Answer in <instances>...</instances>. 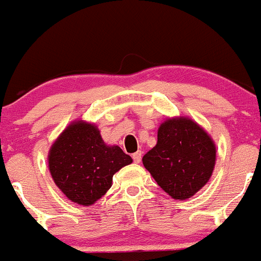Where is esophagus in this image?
<instances>
[{
  "mask_svg": "<svg viewBox=\"0 0 261 261\" xmlns=\"http://www.w3.org/2000/svg\"><path fill=\"white\" fill-rule=\"evenodd\" d=\"M132 158H133L134 163H139V162H141V160H142V152H141V150H138V152L133 153V154H132Z\"/></svg>",
  "mask_w": 261,
  "mask_h": 261,
  "instance_id": "obj_1",
  "label": "esophagus"
}]
</instances>
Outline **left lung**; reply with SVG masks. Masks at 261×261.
Listing matches in <instances>:
<instances>
[{
    "label": "left lung",
    "instance_id": "8db88e82",
    "mask_svg": "<svg viewBox=\"0 0 261 261\" xmlns=\"http://www.w3.org/2000/svg\"><path fill=\"white\" fill-rule=\"evenodd\" d=\"M155 147L142 161L165 192L186 200L210 179L216 148L207 133L187 118L167 119L158 129Z\"/></svg>",
    "mask_w": 261,
    "mask_h": 261
}]
</instances>
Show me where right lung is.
Here are the masks:
<instances>
[{"instance_id": "1", "label": "right lung", "mask_w": 261, "mask_h": 261, "mask_svg": "<svg viewBox=\"0 0 261 261\" xmlns=\"http://www.w3.org/2000/svg\"><path fill=\"white\" fill-rule=\"evenodd\" d=\"M132 163L118 146H107L95 125L75 122L56 139L49 153L54 182L68 198L89 206L112 186L113 174Z\"/></svg>"}]
</instances>
